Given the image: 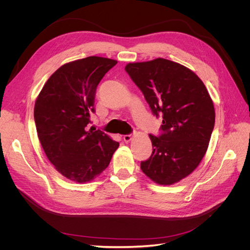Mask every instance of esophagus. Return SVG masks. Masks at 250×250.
Listing matches in <instances>:
<instances>
[{"mask_svg":"<svg viewBox=\"0 0 250 250\" xmlns=\"http://www.w3.org/2000/svg\"><path fill=\"white\" fill-rule=\"evenodd\" d=\"M123 140H124V142H126V143L130 142V141L132 140V134H126V135H124Z\"/></svg>","mask_w":250,"mask_h":250,"instance_id":"1","label":"esophagus"}]
</instances>
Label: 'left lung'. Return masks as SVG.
I'll return each instance as SVG.
<instances>
[{
    "label": "left lung",
    "mask_w": 250,
    "mask_h": 250,
    "mask_svg": "<svg viewBox=\"0 0 250 250\" xmlns=\"http://www.w3.org/2000/svg\"><path fill=\"white\" fill-rule=\"evenodd\" d=\"M125 71L142 90L162 133L149 134L152 154L141 169L158 185L170 186L198 167L215 125L213 101L201 79L185 65L156 58L128 63Z\"/></svg>",
    "instance_id": "8db88e82"
}]
</instances>
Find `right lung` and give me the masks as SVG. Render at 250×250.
Instances as JSON below:
<instances>
[{"label": "right lung", "instance_id": "1", "mask_svg": "<svg viewBox=\"0 0 250 250\" xmlns=\"http://www.w3.org/2000/svg\"><path fill=\"white\" fill-rule=\"evenodd\" d=\"M117 60L89 56L51 75L37 97L34 121L42 147L67 179L87 183L108 167L119 143L101 130H87L96 89Z\"/></svg>", "mask_w": 250, "mask_h": 250}]
</instances>
